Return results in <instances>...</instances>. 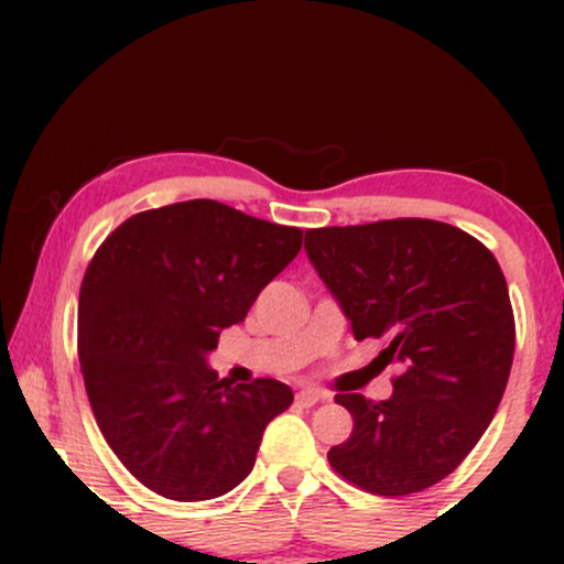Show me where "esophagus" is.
I'll return each mask as SVG.
<instances>
[{
  "instance_id": "obj_1",
  "label": "esophagus",
  "mask_w": 564,
  "mask_h": 564,
  "mask_svg": "<svg viewBox=\"0 0 564 564\" xmlns=\"http://www.w3.org/2000/svg\"><path fill=\"white\" fill-rule=\"evenodd\" d=\"M321 400H326V394H323L321 390H313V387H304V390L296 392V403L304 405V408L321 403Z\"/></svg>"
}]
</instances>
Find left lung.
<instances>
[{
	"mask_svg": "<svg viewBox=\"0 0 564 564\" xmlns=\"http://www.w3.org/2000/svg\"><path fill=\"white\" fill-rule=\"evenodd\" d=\"M304 249L355 339H387L403 366L390 400L339 392L352 435L328 451L345 480L408 496L448 477L494 422L514 358V313L496 257L435 219L304 232Z\"/></svg>",
	"mask_w": 564,
	"mask_h": 564,
	"instance_id": "obj_1",
	"label": "left lung"
}]
</instances>
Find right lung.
<instances>
[{
	"instance_id": "obj_1",
	"label": "right lung",
	"mask_w": 564,
	"mask_h": 564,
	"mask_svg": "<svg viewBox=\"0 0 564 564\" xmlns=\"http://www.w3.org/2000/svg\"><path fill=\"white\" fill-rule=\"evenodd\" d=\"M300 249V228L196 198L129 217L95 251L79 291L84 387L106 443L153 494H228L294 403L283 381L217 379L206 355Z\"/></svg>"
}]
</instances>
